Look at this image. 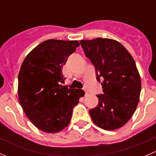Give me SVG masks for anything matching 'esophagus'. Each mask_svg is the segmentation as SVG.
I'll list each match as a JSON object with an SVG mask.
<instances>
[{
    "label": "esophagus",
    "mask_w": 156,
    "mask_h": 156,
    "mask_svg": "<svg viewBox=\"0 0 156 156\" xmlns=\"http://www.w3.org/2000/svg\"><path fill=\"white\" fill-rule=\"evenodd\" d=\"M84 92H85V96H87V94H88V93H87V90L85 89V88H84Z\"/></svg>",
    "instance_id": "34e87169"
}]
</instances>
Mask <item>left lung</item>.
<instances>
[{
  "instance_id": "8db88e82",
  "label": "left lung",
  "mask_w": 156,
  "mask_h": 156,
  "mask_svg": "<svg viewBox=\"0 0 156 156\" xmlns=\"http://www.w3.org/2000/svg\"><path fill=\"white\" fill-rule=\"evenodd\" d=\"M85 56L95 66L97 80L103 94L97 95L98 105L89 110L100 128L114 130L133 116L141 90V80L134 59L117 41L108 38L80 41Z\"/></svg>"
}]
</instances>
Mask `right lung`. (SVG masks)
<instances>
[{
    "label": "right lung",
    "instance_id": "right-lung-1",
    "mask_svg": "<svg viewBox=\"0 0 156 156\" xmlns=\"http://www.w3.org/2000/svg\"><path fill=\"white\" fill-rule=\"evenodd\" d=\"M78 41L50 39L26 56L18 75L20 105L30 122L46 133H57L69 125L73 108L83 90L70 89L64 83L62 68L79 46Z\"/></svg>",
    "mask_w": 156,
    "mask_h": 156
}]
</instances>
